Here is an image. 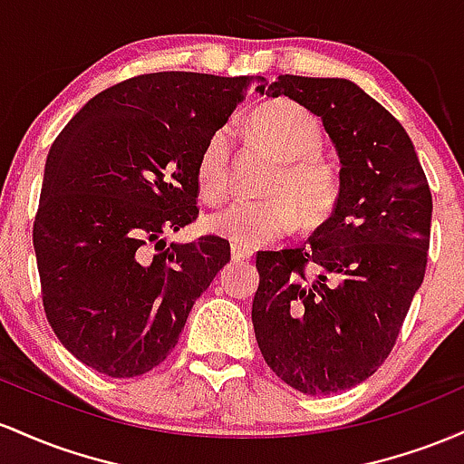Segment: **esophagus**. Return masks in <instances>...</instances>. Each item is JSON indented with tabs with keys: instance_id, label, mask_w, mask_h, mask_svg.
<instances>
[{
	"instance_id": "1",
	"label": "esophagus",
	"mask_w": 464,
	"mask_h": 464,
	"mask_svg": "<svg viewBox=\"0 0 464 464\" xmlns=\"http://www.w3.org/2000/svg\"><path fill=\"white\" fill-rule=\"evenodd\" d=\"M230 254H232V260H237V263H241V260H247V258H252V249L238 247V246H232Z\"/></svg>"
}]
</instances>
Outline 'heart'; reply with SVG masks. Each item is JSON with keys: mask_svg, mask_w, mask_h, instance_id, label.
Masks as SVG:
<instances>
[{"mask_svg": "<svg viewBox=\"0 0 464 464\" xmlns=\"http://www.w3.org/2000/svg\"><path fill=\"white\" fill-rule=\"evenodd\" d=\"M249 131L278 160L260 201H234L206 218V227L232 246L256 249L289 237L298 227L329 217L337 199V177L317 158L322 127L317 118L287 98L267 101L252 111ZM230 129H218L208 138L197 160V188L208 204H218L230 188ZM299 210L295 211V208Z\"/></svg>", "mask_w": 464, "mask_h": 464, "instance_id": "1", "label": "heart"}]
</instances>
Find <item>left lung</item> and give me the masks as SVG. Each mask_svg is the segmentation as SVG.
<instances>
[{
	"label": "left lung",
	"mask_w": 464,
	"mask_h": 464,
	"mask_svg": "<svg viewBox=\"0 0 464 464\" xmlns=\"http://www.w3.org/2000/svg\"><path fill=\"white\" fill-rule=\"evenodd\" d=\"M267 96L320 118L342 169L309 246L258 252L252 324L285 383L333 394L366 382L397 342L428 265L431 192L399 120L353 81L285 74Z\"/></svg>",
	"instance_id": "1"
}]
</instances>
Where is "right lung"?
Returning <instances> with one entry per match:
<instances>
[{
    "instance_id": "right-lung-1",
    "label": "right lung",
    "mask_w": 464,
    "mask_h": 464,
    "mask_svg": "<svg viewBox=\"0 0 464 464\" xmlns=\"http://www.w3.org/2000/svg\"><path fill=\"white\" fill-rule=\"evenodd\" d=\"M249 92L265 85L197 72L135 76L93 96L52 144L36 267L52 331L85 366L118 379L153 371L230 260L226 238L166 247L164 234L199 215L197 160Z\"/></svg>"
}]
</instances>
